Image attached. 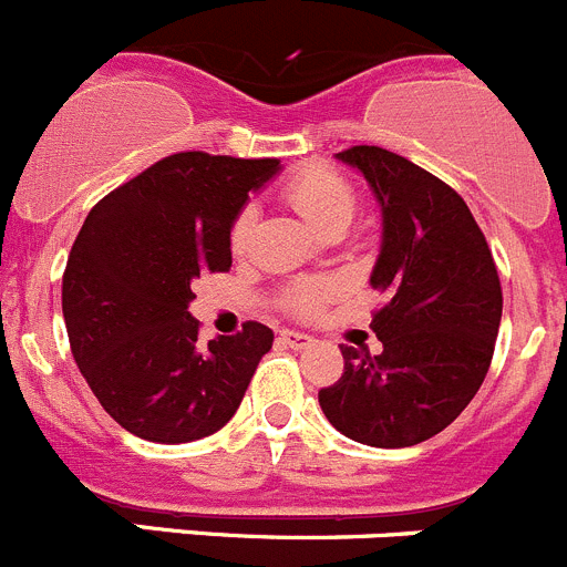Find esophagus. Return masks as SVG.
I'll list each match as a JSON object with an SVG mask.
<instances>
[{"mask_svg":"<svg viewBox=\"0 0 567 567\" xmlns=\"http://www.w3.org/2000/svg\"><path fill=\"white\" fill-rule=\"evenodd\" d=\"M279 341L282 344H288L290 350H305V347L313 344V336L308 333H299V330H279Z\"/></svg>","mask_w":567,"mask_h":567,"instance_id":"obj_1","label":"esophagus"}]
</instances>
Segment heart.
Masks as SVG:
<instances>
[{"mask_svg": "<svg viewBox=\"0 0 567 567\" xmlns=\"http://www.w3.org/2000/svg\"><path fill=\"white\" fill-rule=\"evenodd\" d=\"M282 197L302 214L310 226H316L324 234L344 231L350 226L355 214V192L353 186L344 181L336 169L330 166H305L296 175H290L282 186ZM254 208L246 206L239 208L237 217L231 223V248L239 251L246 248L248 237H251L254 228ZM333 285L321 282V279H302V282H293L285 293V302L296 310V313H316V310L324 305V299L330 296Z\"/></svg>", "mask_w": 567, "mask_h": 567, "instance_id": "b5f03b06", "label": "heart"}]
</instances>
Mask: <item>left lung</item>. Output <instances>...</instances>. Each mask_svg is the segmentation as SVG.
I'll return each instance as SVG.
<instances>
[{"mask_svg":"<svg viewBox=\"0 0 567 567\" xmlns=\"http://www.w3.org/2000/svg\"><path fill=\"white\" fill-rule=\"evenodd\" d=\"M381 206V254L370 285L386 293L372 316L379 355L341 347L344 372L319 390L324 417L350 441L415 446L468 406L494 355L503 316L497 265L455 188L381 146L339 152Z\"/></svg>","mask_w":567,"mask_h":567,"instance_id":"left-lung-1","label":"left lung"}]
</instances>
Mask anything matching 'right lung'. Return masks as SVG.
I'll list each match as a JSON object with an SVG mask.
<instances>
[{
	"label": "right lung",
	"mask_w": 567,
	"mask_h": 567,
	"mask_svg": "<svg viewBox=\"0 0 567 567\" xmlns=\"http://www.w3.org/2000/svg\"><path fill=\"white\" fill-rule=\"evenodd\" d=\"M277 172L274 157L177 152L86 214L61 279V310L81 375L132 435H214L271 350L274 330L259 321L200 344L188 302L200 274L231 268L234 217Z\"/></svg>",
	"instance_id": "right-lung-1"
}]
</instances>
